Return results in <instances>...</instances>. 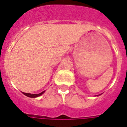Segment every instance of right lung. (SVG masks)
<instances>
[{"mask_svg": "<svg viewBox=\"0 0 127 127\" xmlns=\"http://www.w3.org/2000/svg\"><path fill=\"white\" fill-rule=\"evenodd\" d=\"M45 91H42V93H40L39 94H31V93H23L25 95H26L28 97H31V98H36V97H38V96H40L42 95V94L44 93Z\"/></svg>", "mask_w": 127, "mask_h": 127, "instance_id": "obj_1", "label": "right lung"}]
</instances>
